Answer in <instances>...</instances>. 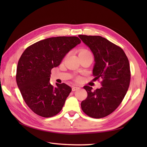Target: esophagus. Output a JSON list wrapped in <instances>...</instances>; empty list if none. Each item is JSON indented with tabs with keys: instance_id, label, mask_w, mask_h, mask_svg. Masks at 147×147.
<instances>
[{
	"instance_id": "34e87169",
	"label": "esophagus",
	"mask_w": 147,
	"mask_h": 147,
	"mask_svg": "<svg viewBox=\"0 0 147 147\" xmlns=\"http://www.w3.org/2000/svg\"><path fill=\"white\" fill-rule=\"evenodd\" d=\"M80 88V87H78V86H73V88H72V91H73V92H74V91H76V90H79Z\"/></svg>"
}]
</instances>
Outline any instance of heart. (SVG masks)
Masks as SVG:
<instances>
[{
    "mask_svg": "<svg viewBox=\"0 0 147 147\" xmlns=\"http://www.w3.org/2000/svg\"><path fill=\"white\" fill-rule=\"evenodd\" d=\"M80 54H92L91 52H90L88 51H87V50H85V49L82 50V51L80 52ZM79 79H80V78H78L77 80H79Z\"/></svg>",
    "mask_w": 147,
    "mask_h": 147,
    "instance_id": "1",
    "label": "heart"
}]
</instances>
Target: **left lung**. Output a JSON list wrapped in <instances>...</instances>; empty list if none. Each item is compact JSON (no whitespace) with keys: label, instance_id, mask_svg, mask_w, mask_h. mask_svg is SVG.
<instances>
[{"label":"left lung","instance_id":"obj_1","mask_svg":"<svg viewBox=\"0 0 147 147\" xmlns=\"http://www.w3.org/2000/svg\"><path fill=\"white\" fill-rule=\"evenodd\" d=\"M79 37L93 52L95 80H102L100 88L83 87L88 93L81 103L83 111L93 118L111 114L121 104L128 90L131 72L128 59L120 47L100 36L80 35Z\"/></svg>","mask_w":147,"mask_h":147}]
</instances>
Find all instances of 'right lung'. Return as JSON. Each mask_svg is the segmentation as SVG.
Here are the masks:
<instances>
[{
    "label": "right lung",
    "mask_w": 147,
    "mask_h": 147,
    "mask_svg": "<svg viewBox=\"0 0 147 147\" xmlns=\"http://www.w3.org/2000/svg\"><path fill=\"white\" fill-rule=\"evenodd\" d=\"M80 43L77 36L52 37L33 43L22 54L18 63L16 83L26 105L37 115L51 117L62 110L72 89L65 83L52 85L51 70Z\"/></svg>",
    "instance_id": "1"
}]
</instances>
